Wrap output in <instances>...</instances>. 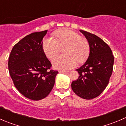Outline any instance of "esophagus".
Segmentation results:
<instances>
[{"mask_svg":"<svg viewBox=\"0 0 126 126\" xmlns=\"http://www.w3.org/2000/svg\"><path fill=\"white\" fill-rule=\"evenodd\" d=\"M59 73H68V71H60Z\"/></svg>","mask_w":126,"mask_h":126,"instance_id":"esophagus-1","label":"esophagus"}]
</instances>
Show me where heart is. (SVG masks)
Segmentation results:
<instances>
[{
	"mask_svg": "<svg viewBox=\"0 0 126 126\" xmlns=\"http://www.w3.org/2000/svg\"><path fill=\"white\" fill-rule=\"evenodd\" d=\"M65 55L57 56L52 61L53 66L57 69H68L83 63L90 55L89 41L74 31L62 28L55 31L53 37L43 41L42 49L47 58L52 59L64 48Z\"/></svg>",
	"mask_w": 126,
	"mask_h": 126,
	"instance_id": "1",
	"label": "heart"
}]
</instances>
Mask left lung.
<instances>
[{
  "mask_svg": "<svg viewBox=\"0 0 126 126\" xmlns=\"http://www.w3.org/2000/svg\"><path fill=\"white\" fill-rule=\"evenodd\" d=\"M89 41L90 55L82 66L76 69L79 78L71 83V88L82 98L98 97L109 82L113 72L114 57L109 46L96 35L80 30Z\"/></svg>",
  "mask_w": 126,
  "mask_h": 126,
  "instance_id": "1",
  "label": "left lung"
}]
</instances>
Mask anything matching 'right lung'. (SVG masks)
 <instances>
[{
	"label": "right lung",
	"instance_id": "obj_1",
	"mask_svg": "<svg viewBox=\"0 0 126 126\" xmlns=\"http://www.w3.org/2000/svg\"><path fill=\"white\" fill-rule=\"evenodd\" d=\"M48 31L28 35L14 46L8 59L10 75L15 86L26 98L40 100L53 87L57 71L42 49V40Z\"/></svg>",
	"mask_w": 126,
	"mask_h": 126
}]
</instances>
